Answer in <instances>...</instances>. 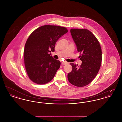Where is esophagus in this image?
<instances>
[{"label":"esophagus","mask_w":122,"mask_h":122,"mask_svg":"<svg viewBox=\"0 0 122 122\" xmlns=\"http://www.w3.org/2000/svg\"><path fill=\"white\" fill-rule=\"evenodd\" d=\"M62 64L63 65H65V64H68V62H62Z\"/></svg>","instance_id":"34e87169"}]
</instances>
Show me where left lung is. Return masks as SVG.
<instances>
[{
	"label": "left lung",
	"mask_w": 122,
	"mask_h": 122,
	"mask_svg": "<svg viewBox=\"0 0 122 122\" xmlns=\"http://www.w3.org/2000/svg\"><path fill=\"white\" fill-rule=\"evenodd\" d=\"M70 33L81 54V65L70 63L72 70L68 74L70 83L77 87H83L93 81L100 70L102 60V49L99 41L89 30L71 29Z\"/></svg>",
	"instance_id": "1"
}]
</instances>
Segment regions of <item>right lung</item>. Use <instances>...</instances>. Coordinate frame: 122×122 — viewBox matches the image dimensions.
<instances>
[{"instance_id": "1", "label": "right lung", "mask_w": 122, "mask_h": 122, "mask_svg": "<svg viewBox=\"0 0 122 122\" xmlns=\"http://www.w3.org/2000/svg\"><path fill=\"white\" fill-rule=\"evenodd\" d=\"M68 32L64 27L45 25L36 29L30 35L25 44L24 59L30 79L39 85L52 81L61 63L52 58L56 42Z\"/></svg>"}]
</instances>
